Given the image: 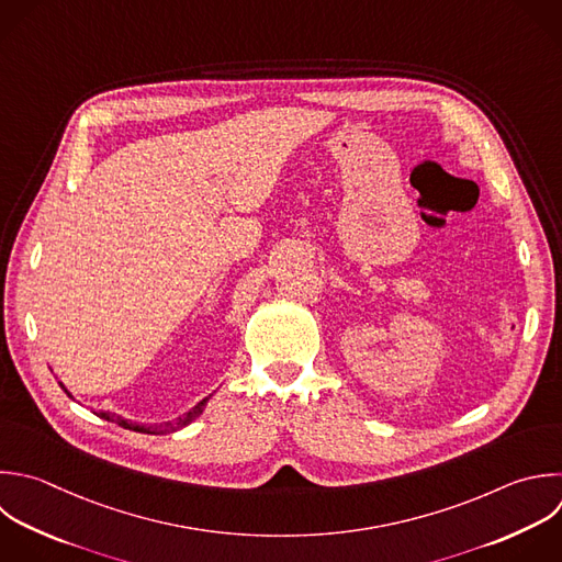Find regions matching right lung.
<instances>
[{
	"label": "right lung",
	"instance_id": "add662e5",
	"mask_svg": "<svg viewBox=\"0 0 562 562\" xmlns=\"http://www.w3.org/2000/svg\"><path fill=\"white\" fill-rule=\"evenodd\" d=\"M64 386V384H61ZM68 393V391H66ZM70 395V393H68ZM206 402H209V397H204L200 404H195L189 413H184L182 417H178L176 422H165V424H160V428H158V432H173V430H180V428H184V426H189L193 419H198L200 415H202V411H204V406H206ZM103 419H110V422H116L119 426H123V428H130V430H136V432H156L151 426H145V424H132L130 419H123V417H119V415H112V413H99Z\"/></svg>",
	"mask_w": 562,
	"mask_h": 562
}]
</instances>
